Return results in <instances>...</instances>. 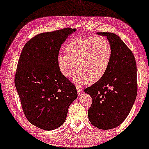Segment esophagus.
<instances>
[{
	"instance_id": "1",
	"label": "esophagus",
	"mask_w": 149,
	"mask_h": 149,
	"mask_svg": "<svg viewBox=\"0 0 149 149\" xmlns=\"http://www.w3.org/2000/svg\"><path fill=\"white\" fill-rule=\"evenodd\" d=\"M77 94H78V96H81L82 94H83V90H82L81 88L77 87Z\"/></svg>"
}]
</instances>
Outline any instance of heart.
Instances as JSON below:
<instances>
[{
	"label": "heart",
	"instance_id": "b5f03b06",
	"mask_svg": "<svg viewBox=\"0 0 149 149\" xmlns=\"http://www.w3.org/2000/svg\"><path fill=\"white\" fill-rule=\"evenodd\" d=\"M65 54L59 53L57 65L61 74L69 78L79 72L77 81L94 84L102 78L110 67L112 47L104 37H85L71 41L65 47Z\"/></svg>",
	"mask_w": 149,
	"mask_h": 149
}]
</instances>
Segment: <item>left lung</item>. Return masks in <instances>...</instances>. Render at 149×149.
Segmentation results:
<instances>
[{
    "instance_id": "obj_1",
    "label": "left lung",
    "mask_w": 149,
    "mask_h": 149,
    "mask_svg": "<svg viewBox=\"0 0 149 149\" xmlns=\"http://www.w3.org/2000/svg\"><path fill=\"white\" fill-rule=\"evenodd\" d=\"M97 34L109 41L112 58L105 75L84 92L92 99L89 120L95 127L108 130L123 123L132 109L137 95L136 64L132 52L118 35Z\"/></svg>"
}]
</instances>
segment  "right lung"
I'll list each match as a JSON object with an SVG mask.
<instances>
[{"instance_id":"1","label":"right lung","mask_w":149,"mask_h":149,"mask_svg":"<svg viewBox=\"0 0 149 149\" xmlns=\"http://www.w3.org/2000/svg\"><path fill=\"white\" fill-rule=\"evenodd\" d=\"M76 29L65 28L31 39L20 55L15 84L25 116L45 130L56 129L77 97L75 86L63 75L57 57L61 44Z\"/></svg>"}]
</instances>
